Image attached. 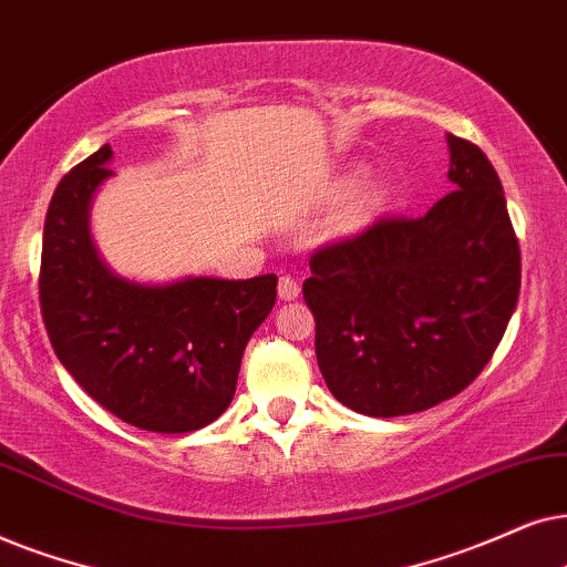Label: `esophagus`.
I'll use <instances>...</instances> for the list:
<instances>
[{
	"mask_svg": "<svg viewBox=\"0 0 567 567\" xmlns=\"http://www.w3.org/2000/svg\"><path fill=\"white\" fill-rule=\"evenodd\" d=\"M277 296H279V300H285V303H290V300H296V298L300 296L298 279H292V277H279Z\"/></svg>",
	"mask_w": 567,
	"mask_h": 567,
	"instance_id": "34e87169",
	"label": "esophagus"
}]
</instances>
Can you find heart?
<instances>
[{
	"instance_id": "1",
	"label": "heart",
	"mask_w": 567,
	"mask_h": 567,
	"mask_svg": "<svg viewBox=\"0 0 567 567\" xmlns=\"http://www.w3.org/2000/svg\"><path fill=\"white\" fill-rule=\"evenodd\" d=\"M352 184V176L344 178V186ZM383 202V192L379 186H362L358 194L352 196L350 207H347V215H344V223H342V230L344 233H352L358 230L362 223H368V217H371L375 209L381 207Z\"/></svg>"
}]
</instances>
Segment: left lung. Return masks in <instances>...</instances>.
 I'll list each match as a JSON object with an SVG mask.
<instances>
[{"mask_svg":"<svg viewBox=\"0 0 567 567\" xmlns=\"http://www.w3.org/2000/svg\"><path fill=\"white\" fill-rule=\"evenodd\" d=\"M446 142L454 192L425 217L379 220L316 251L303 282L323 381L368 417L464 391L516 311L520 251L501 178L477 145Z\"/></svg>","mask_w":567,"mask_h":567,"instance_id":"obj_1","label":"left lung"}]
</instances>
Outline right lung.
I'll use <instances>...</instances> for the list:
<instances>
[{"label":"right lung","instance_id":"add662e5","mask_svg":"<svg viewBox=\"0 0 567 567\" xmlns=\"http://www.w3.org/2000/svg\"><path fill=\"white\" fill-rule=\"evenodd\" d=\"M111 161L103 145L51 196L38 285L43 323L62 365L111 414L153 433H192L236 396L244 350L275 306L277 277L116 275L90 233Z\"/></svg>","mask_w":567,"mask_h":567}]
</instances>
